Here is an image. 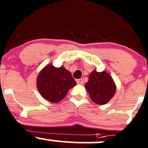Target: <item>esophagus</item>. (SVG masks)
<instances>
[{
    "label": "esophagus",
    "instance_id": "obj_1",
    "mask_svg": "<svg viewBox=\"0 0 148 148\" xmlns=\"http://www.w3.org/2000/svg\"><path fill=\"white\" fill-rule=\"evenodd\" d=\"M77 83L79 84H83L84 81H83L82 79H77Z\"/></svg>",
    "mask_w": 148,
    "mask_h": 148
}]
</instances>
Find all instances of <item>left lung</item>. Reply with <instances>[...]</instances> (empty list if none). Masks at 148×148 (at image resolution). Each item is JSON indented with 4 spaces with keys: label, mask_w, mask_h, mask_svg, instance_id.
I'll return each mask as SVG.
<instances>
[{
    "label": "left lung",
    "mask_w": 148,
    "mask_h": 148,
    "mask_svg": "<svg viewBox=\"0 0 148 148\" xmlns=\"http://www.w3.org/2000/svg\"><path fill=\"white\" fill-rule=\"evenodd\" d=\"M85 88L94 103L100 105L107 103L112 98L116 92L114 80L105 71H93L89 76V80L85 84Z\"/></svg>",
    "instance_id": "obj_1"
}]
</instances>
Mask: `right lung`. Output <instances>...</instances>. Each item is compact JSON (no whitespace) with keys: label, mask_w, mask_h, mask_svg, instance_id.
<instances>
[{"label":"right lung","mask_w":148,"mask_h":148,"mask_svg":"<svg viewBox=\"0 0 148 148\" xmlns=\"http://www.w3.org/2000/svg\"><path fill=\"white\" fill-rule=\"evenodd\" d=\"M74 79L64 67L47 66L38 77L37 85L41 95L51 103H58L76 85Z\"/></svg>","instance_id":"1"}]
</instances>
